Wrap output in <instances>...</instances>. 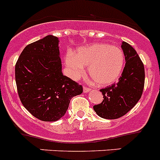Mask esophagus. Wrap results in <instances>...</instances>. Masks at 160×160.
Here are the masks:
<instances>
[{"instance_id": "1", "label": "esophagus", "mask_w": 160, "mask_h": 160, "mask_svg": "<svg viewBox=\"0 0 160 160\" xmlns=\"http://www.w3.org/2000/svg\"><path fill=\"white\" fill-rule=\"evenodd\" d=\"M84 92H90L91 91V89H90L89 88H88V87H86V86H84Z\"/></svg>"}]
</instances>
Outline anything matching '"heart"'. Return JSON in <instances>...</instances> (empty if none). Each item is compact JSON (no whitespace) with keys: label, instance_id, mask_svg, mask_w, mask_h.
Masks as SVG:
<instances>
[{"label":"heart","instance_id":"1","mask_svg":"<svg viewBox=\"0 0 160 160\" xmlns=\"http://www.w3.org/2000/svg\"><path fill=\"white\" fill-rule=\"evenodd\" d=\"M65 63L72 78H78L88 67V75L100 86H108L120 78L125 67L121 47L108 43H92L68 53Z\"/></svg>","mask_w":160,"mask_h":160}]
</instances>
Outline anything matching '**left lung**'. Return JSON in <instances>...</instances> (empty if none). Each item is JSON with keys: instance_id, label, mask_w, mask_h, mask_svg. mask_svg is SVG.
Returning a JSON list of instances; mask_svg holds the SVG:
<instances>
[{"instance_id": "8db88e82", "label": "left lung", "mask_w": 160, "mask_h": 160, "mask_svg": "<svg viewBox=\"0 0 160 160\" xmlns=\"http://www.w3.org/2000/svg\"><path fill=\"white\" fill-rule=\"evenodd\" d=\"M126 65L116 84L101 89L103 101L93 106L97 114L102 118L116 119L124 116L141 98L145 82L144 65L135 50L122 42Z\"/></svg>"}]
</instances>
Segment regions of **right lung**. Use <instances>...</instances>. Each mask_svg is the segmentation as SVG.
I'll use <instances>...</instances> for the list:
<instances>
[{"instance_id":"right-lung-1","label":"right lung","mask_w":160,"mask_h":160,"mask_svg":"<svg viewBox=\"0 0 160 160\" xmlns=\"http://www.w3.org/2000/svg\"><path fill=\"white\" fill-rule=\"evenodd\" d=\"M15 80L23 106L38 119L55 122L68 109L82 85L62 73L59 38L53 35L29 44L15 65Z\"/></svg>"}]
</instances>
